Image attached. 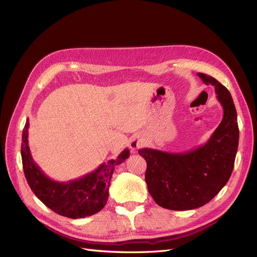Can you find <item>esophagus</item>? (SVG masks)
Listing matches in <instances>:
<instances>
[{
	"label": "esophagus",
	"mask_w": 257,
	"mask_h": 257,
	"mask_svg": "<svg viewBox=\"0 0 257 257\" xmlns=\"http://www.w3.org/2000/svg\"><path fill=\"white\" fill-rule=\"evenodd\" d=\"M144 142H145V140L143 138L140 137V136H136V137H134V138L130 140L129 147L131 148L132 151H136L137 149H139L140 147H142V146L144 145Z\"/></svg>",
	"instance_id": "obj_1"
}]
</instances>
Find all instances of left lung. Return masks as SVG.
I'll return each mask as SVG.
<instances>
[{"mask_svg": "<svg viewBox=\"0 0 257 257\" xmlns=\"http://www.w3.org/2000/svg\"><path fill=\"white\" fill-rule=\"evenodd\" d=\"M205 84L215 87L223 118L206 143L186 153L142 148L146 160L145 181L156 203L173 211L200 207L221 191L233 172L239 141L234 101L224 85L212 76L198 73Z\"/></svg>", "mask_w": 257, "mask_h": 257, "instance_id": "1", "label": "left lung"}]
</instances>
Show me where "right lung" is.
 Listing matches in <instances>:
<instances>
[{"label": "right lung", "instance_id": "obj_1", "mask_svg": "<svg viewBox=\"0 0 257 257\" xmlns=\"http://www.w3.org/2000/svg\"><path fill=\"white\" fill-rule=\"evenodd\" d=\"M28 127L27 119L22 134L21 156L25 178L36 197L55 213L73 219L98 213L107 203L114 167L129 158V149L79 179L57 182L44 175L33 160L28 147Z\"/></svg>", "mask_w": 257, "mask_h": 257}]
</instances>
